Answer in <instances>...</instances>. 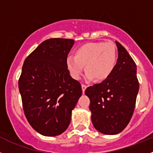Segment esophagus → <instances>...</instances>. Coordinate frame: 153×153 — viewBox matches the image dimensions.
Listing matches in <instances>:
<instances>
[{"instance_id": "34e87169", "label": "esophagus", "mask_w": 153, "mask_h": 153, "mask_svg": "<svg viewBox=\"0 0 153 153\" xmlns=\"http://www.w3.org/2000/svg\"><path fill=\"white\" fill-rule=\"evenodd\" d=\"M81 88H82V91H83V94H85V91L87 88V85H81Z\"/></svg>"}]
</instances>
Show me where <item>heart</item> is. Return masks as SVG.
<instances>
[{"mask_svg":"<svg viewBox=\"0 0 153 153\" xmlns=\"http://www.w3.org/2000/svg\"><path fill=\"white\" fill-rule=\"evenodd\" d=\"M116 62L117 51L113 43H88L75 51V57L67 58L66 66L75 80L81 78L85 65L88 80L104 81L112 75Z\"/></svg>","mask_w":153,"mask_h":153,"instance_id":"heart-1","label":"heart"}]
</instances>
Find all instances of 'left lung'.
Here are the masks:
<instances>
[{
    "mask_svg": "<svg viewBox=\"0 0 153 153\" xmlns=\"http://www.w3.org/2000/svg\"><path fill=\"white\" fill-rule=\"evenodd\" d=\"M115 43L118 57L112 75L85 90L91 100L93 125L107 135L117 134L126 128L134 111L139 91L136 63L122 44Z\"/></svg>",
    "mask_w": 153,
    "mask_h": 153,
    "instance_id": "8db88e82",
    "label": "left lung"
}]
</instances>
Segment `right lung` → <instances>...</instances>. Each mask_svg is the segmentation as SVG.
<instances>
[{"instance_id":"1","label":"right lung","mask_w":153,"mask_h":153,"mask_svg":"<svg viewBox=\"0 0 153 153\" xmlns=\"http://www.w3.org/2000/svg\"><path fill=\"white\" fill-rule=\"evenodd\" d=\"M74 41H43L22 65L19 90L24 113L30 125L44 136H57L67 129L82 94L81 84L71 77L66 66Z\"/></svg>"}]
</instances>
